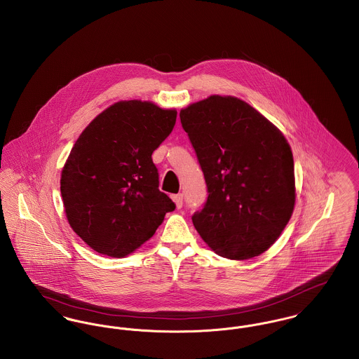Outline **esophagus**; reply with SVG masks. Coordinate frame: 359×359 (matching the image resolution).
I'll return each instance as SVG.
<instances>
[{"instance_id": "34e87169", "label": "esophagus", "mask_w": 359, "mask_h": 359, "mask_svg": "<svg viewBox=\"0 0 359 359\" xmlns=\"http://www.w3.org/2000/svg\"><path fill=\"white\" fill-rule=\"evenodd\" d=\"M172 199L176 203L177 209H180L183 206V194H175V195H172Z\"/></svg>"}]
</instances>
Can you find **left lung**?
Instances as JSON below:
<instances>
[{
	"instance_id": "obj_1",
	"label": "left lung",
	"mask_w": 359,
	"mask_h": 359,
	"mask_svg": "<svg viewBox=\"0 0 359 359\" xmlns=\"http://www.w3.org/2000/svg\"><path fill=\"white\" fill-rule=\"evenodd\" d=\"M208 201L193 215L206 245L224 258L248 259L281 235L295 206L291 147L266 117L231 95H210L180 111Z\"/></svg>"
}]
</instances>
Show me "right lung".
<instances>
[{"label": "right lung", "instance_id": "right-lung-1", "mask_svg": "<svg viewBox=\"0 0 359 359\" xmlns=\"http://www.w3.org/2000/svg\"><path fill=\"white\" fill-rule=\"evenodd\" d=\"M175 109L120 101L100 113L75 142L60 190L71 228L100 254L123 258L149 241L175 210L158 190L153 151L176 123Z\"/></svg>", "mask_w": 359, "mask_h": 359}]
</instances>
